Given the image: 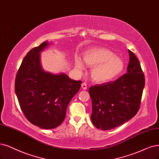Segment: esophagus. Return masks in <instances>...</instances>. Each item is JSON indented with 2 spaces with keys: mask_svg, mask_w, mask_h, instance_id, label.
I'll return each mask as SVG.
<instances>
[{
  "mask_svg": "<svg viewBox=\"0 0 159 159\" xmlns=\"http://www.w3.org/2000/svg\"><path fill=\"white\" fill-rule=\"evenodd\" d=\"M81 86H82V89H83V90H86V89H87V88H88V86H87V84H86V83H83V84H82Z\"/></svg>",
  "mask_w": 159,
  "mask_h": 159,
  "instance_id": "1",
  "label": "esophagus"
}]
</instances>
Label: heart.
Listing matches in <instances>:
<instances>
[{"label":"heart","instance_id":"obj_1","mask_svg":"<svg viewBox=\"0 0 159 159\" xmlns=\"http://www.w3.org/2000/svg\"><path fill=\"white\" fill-rule=\"evenodd\" d=\"M85 63L93 67L92 71V79L99 83H107L116 79L125 69V63L120 58L116 57L113 52L105 48H93L84 54ZM76 67L80 70L84 69L83 63L76 59Z\"/></svg>","mask_w":159,"mask_h":159}]
</instances>
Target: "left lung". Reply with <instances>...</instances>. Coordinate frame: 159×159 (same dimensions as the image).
<instances>
[{
	"mask_svg": "<svg viewBox=\"0 0 159 159\" xmlns=\"http://www.w3.org/2000/svg\"><path fill=\"white\" fill-rule=\"evenodd\" d=\"M130 61L127 73L113 82L92 86L91 120L97 128L108 130L122 125L139 109L145 76L138 59L128 50Z\"/></svg>",
	"mask_w": 159,
	"mask_h": 159,
	"instance_id": "obj_1",
	"label": "left lung"
}]
</instances>
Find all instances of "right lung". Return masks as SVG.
<instances>
[{"label": "right lung", "mask_w": 159, "mask_h": 159, "mask_svg": "<svg viewBox=\"0 0 159 159\" xmlns=\"http://www.w3.org/2000/svg\"><path fill=\"white\" fill-rule=\"evenodd\" d=\"M48 44L45 41L27 53L15 80V91L23 113L33 125L44 129L61 124L70 99L82 83L66 74L54 75L43 69L40 53Z\"/></svg>", "instance_id": "obj_1"}]
</instances>
